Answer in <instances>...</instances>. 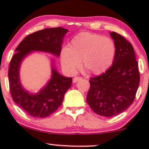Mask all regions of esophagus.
<instances>
[{
	"label": "esophagus",
	"mask_w": 149,
	"mask_h": 149,
	"mask_svg": "<svg viewBox=\"0 0 149 149\" xmlns=\"http://www.w3.org/2000/svg\"><path fill=\"white\" fill-rule=\"evenodd\" d=\"M82 79L81 77H74V78H73V83H77L78 81H79Z\"/></svg>",
	"instance_id": "esophagus-1"
}]
</instances>
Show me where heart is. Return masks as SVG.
Masks as SVG:
<instances>
[{"label":"heart","mask_w":149,"mask_h":149,"mask_svg":"<svg viewBox=\"0 0 149 149\" xmlns=\"http://www.w3.org/2000/svg\"><path fill=\"white\" fill-rule=\"evenodd\" d=\"M116 44L111 38L99 34L81 32L75 36L60 53L61 66L74 74L80 66L90 73L100 75L111 66L116 56Z\"/></svg>","instance_id":"heart-1"}]
</instances>
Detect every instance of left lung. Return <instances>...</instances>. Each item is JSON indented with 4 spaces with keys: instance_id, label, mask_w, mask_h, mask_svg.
I'll use <instances>...</instances> for the list:
<instances>
[{
    "instance_id": "left-lung-1",
    "label": "left lung",
    "mask_w": 149,
    "mask_h": 149,
    "mask_svg": "<svg viewBox=\"0 0 149 149\" xmlns=\"http://www.w3.org/2000/svg\"><path fill=\"white\" fill-rule=\"evenodd\" d=\"M110 36L116 47L113 62L105 73L90 78L86 99L95 113L107 118L121 113L133 103L140 80L132 44L116 32Z\"/></svg>"
}]
</instances>
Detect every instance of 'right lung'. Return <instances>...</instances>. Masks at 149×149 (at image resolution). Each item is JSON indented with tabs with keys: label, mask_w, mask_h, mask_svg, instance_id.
I'll list each match as a JSON object with an SVG mask.
<instances>
[{
	"label": "right lung",
	"mask_w": 149,
	"mask_h": 149,
	"mask_svg": "<svg viewBox=\"0 0 149 149\" xmlns=\"http://www.w3.org/2000/svg\"><path fill=\"white\" fill-rule=\"evenodd\" d=\"M69 30L61 27L45 29L26 36L19 44L10 63L8 78L13 100L24 111L35 118L48 117L62 104L66 92L71 88L72 78L58 72L55 60L50 57L51 77L43 88L31 93L24 88L20 80V68L25 58L33 52L60 56L63 40Z\"/></svg>",
	"instance_id": "1"
}]
</instances>
